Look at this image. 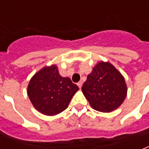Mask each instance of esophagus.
Masks as SVG:
<instances>
[{"mask_svg":"<svg viewBox=\"0 0 149 149\" xmlns=\"http://www.w3.org/2000/svg\"><path fill=\"white\" fill-rule=\"evenodd\" d=\"M82 84H83V82H82V81H79V82H78V83H77L78 87L80 88H81L82 87Z\"/></svg>","mask_w":149,"mask_h":149,"instance_id":"1","label":"esophagus"}]
</instances>
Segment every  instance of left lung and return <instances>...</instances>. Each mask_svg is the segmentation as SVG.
Listing matches in <instances>:
<instances>
[{"mask_svg": "<svg viewBox=\"0 0 149 149\" xmlns=\"http://www.w3.org/2000/svg\"><path fill=\"white\" fill-rule=\"evenodd\" d=\"M82 92L93 109L109 112L121 105L127 95L125 78L109 62L100 61L88 75Z\"/></svg>", "mask_w": 149, "mask_h": 149, "instance_id": "left-lung-1", "label": "left lung"}]
</instances>
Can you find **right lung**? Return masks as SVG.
<instances>
[{
    "instance_id": "obj_1",
    "label": "right lung",
    "mask_w": 149,
    "mask_h": 149,
    "mask_svg": "<svg viewBox=\"0 0 149 149\" xmlns=\"http://www.w3.org/2000/svg\"><path fill=\"white\" fill-rule=\"evenodd\" d=\"M79 88L69 77H62L56 65L46 66L31 78L27 93L34 108L47 116H54L68 106Z\"/></svg>"
}]
</instances>
